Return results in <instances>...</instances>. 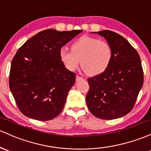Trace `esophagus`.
I'll use <instances>...</instances> for the list:
<instances>
[{"label":"esophagus","instance_id":"34e87169","mask_svg":"<svg viewBox=\"0 0 151 151\" xmlns=\"http://www.w3.org/2000/svg\"><path fill=\"white\" fill-rule=\"evenodd\" d=\"M76 81H81V80H83V78L82 77H81V76H76Z\"/></svg>","mask_w":151,"mask_h":151}]
</instances>
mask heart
Wrapping results in <instances>:
<instances>
[{
	"label": "heart",
	"mask_w": 151,
	"mask_h": 151,
	"mask_svg": "<svg viewBox=\"0 0 151 151\" xmlns=\"http://www.w3.org/2000/svg\"><path fill=\"white\" fill-rule=\"evenodd\" d=\"M71 51L61 48L59 51L60 61L69 71H75L79 65L90 76L102 73L109 66L113 50L108 42L96 38L83 36L74 41Z\"/></svg>",
	"instance_id": "obj_1"
}]
</instances>
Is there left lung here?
<instances>
[{
	"instance_id": "1",
	"label": "left lung",
	"mask_w": 151,
	"mask_h": 151,
	"mask_svg": "<svg viewBox=\"0 0 151 151\" xmlns=\"http://www.w3.org/2000/svg\"><path fill=\"white\" fill-rule=\"evenodd\" d=\"M106 40L113 58L104 72L88 79L90 88L86 104L97 118L113 120L126 116L133 109L143 84L139 55L129 42L111 30L92 32Z\"/></svg>"
}]
</instances>
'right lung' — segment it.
<instances>
[{
    "instance_id": "add662e5",
    "label": "right lung",
    "mask_w": 151,
    "mask_h": 151,
    "mask_svg": "<svg viewBox=\"0 0 151 151\" xmlns=\"http://www.w3.org/2000/svg\"><path fill=\"white\" fill-rule=\"evenodd\" d=\"M83 30L46 29L18 49L11 63V92L25 116L45 121L58 116L65 106L76 74L65 68L59 51Z\"/></svg>"
}]
</instances>
